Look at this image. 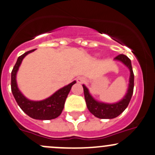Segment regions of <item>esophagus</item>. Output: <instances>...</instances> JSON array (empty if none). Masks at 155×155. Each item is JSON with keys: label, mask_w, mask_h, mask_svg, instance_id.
Listing matches in <instances>:
<instances>
[{"label": "esophagus", "mask_w": 155, "mask_h": 155, "mask_svg": "<svg viewBox=\"0 0 155 155\" xmlns=\"http://www.w3.org/2000/svg\"><path fill=\"white\" fill-rule=\"evenodd\" d=\"M76 81H77L78 83H79V84H82V83H83L85 81V79H84V77H78L77 79H76Z\"/></svg>", "instance_id": "34e87169"}]
</instances>
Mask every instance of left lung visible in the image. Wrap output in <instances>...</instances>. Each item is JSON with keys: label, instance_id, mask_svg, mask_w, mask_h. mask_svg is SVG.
Listing matches in <instances>:
<instances>
[{"label": "left lung", "instance_id": "left-lung-1", "mask_svg": "<svg viewBox=\"0 0 155 155\" xmlns=\"http://www.w3.org/2000/svg\"><path fill=\"white\" fill-rule=\"evenodd\" d=\"M114 60L123 63L125 66L128 68L130 71L128 90L122 99H120L118 102H114V103H106V102H99L92 97V95L89 92L88 88L84 84H82L83 89H84V99H85L87 109L92 114L99 119H114L118 117L128 107L131 97H132L134 76L131 60L123 54L117 56L116 58H114Z\"/></svg>", "mask_w": 155, "mask_h": 155}]
</instances>
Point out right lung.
Masks as SVG:
<instances>
[{
  "label": "right lung",
  "instance_id": "obj_1",
  "mask_svg": "<svg viewBox=\"0 0 155 155\" xmlns=\"http://www.w3.org/2000/svg\"><path fill=\"white\" fill-rule=\"evenodd\" d=\"M35 49L26 52L18 58L17 61L11 73V89L18 105L26 114L35 120H49L59 116L64 109L65 100L71 87L76 82L73 81L68 85L58 89L48 98L40 101H33L27 99L21 92L18 87L16 76L23 59L27 55L35 51Z\"/></svg>",
  "mask_w": 155,
  "mask_h": 155
}]
</instances>
